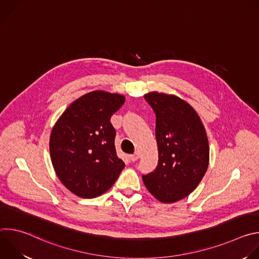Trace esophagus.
Masks as SVG:
<instances>
[{
    "instance_id": "34e87169",
    "label": "esophagus",
    "mask_w": 259,
    "mask_h": 259,
    "mask_svg": "<svg viewBox=\"0 0 259 259\" xmlns=\"http://www.w3.org/2000/svg\"><path fill=\"white\" fill-rule=\"evenodd\" d=\"M138 159H139V154H138L137 152H136L135 154L129 156V160H130L131 162H136Z\"/></svg>"
}]
</instances>
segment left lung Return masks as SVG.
<instances>
[{"mask_svg":"<svg viewBox=\"0 0 259 259\" xmlns=\"http://www.w3.org/2000/svg\"><path fill=\"white\" fill-rule=\"evenodd\" d=\"M156 114L159 162L143 175L146 190L162 203H174L193 193L209 165V143L196 110L173 94H144Z\"/></svg>","mask_w":259,"mask_h":259,"instance_id":"8db88e82","label":"left lung"}]
</instances>
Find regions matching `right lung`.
<instances>
[{"mask_svg":"<svg viewBox=\"0 0 259 259\" xmlns=\"http://www.w3.org/2000/svg\"><path fill=\"white\" fill-rule=\"evenodd\" d=\"M124 102L122 94L89 92L71 102L53 126L49 142L52 165L61 183L76 196L99 197L124 169L109 121Z\"/></svg>","mask_w":259,"mask_h":259,"instance_id":"1","label":"right lung"}]
</instances>
